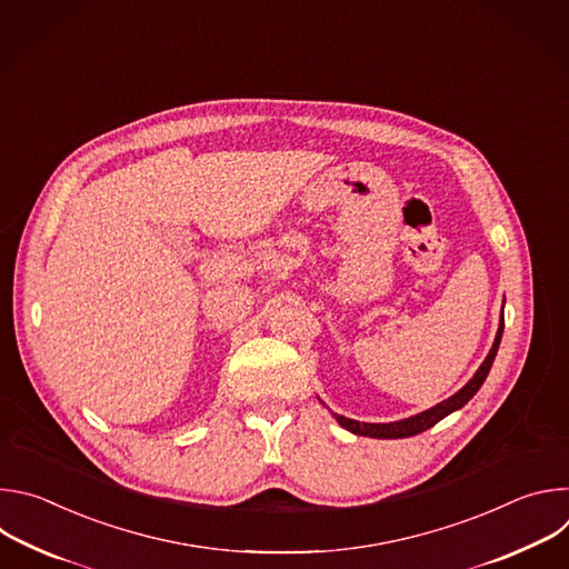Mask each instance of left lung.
<instances>
[{"instance_id":"obj_1","label":"left lung","mask_w":569,"mask_h":569,"mask_svg":"<svg viewBox=\"0 0 569 569\" xmlns=\"http://www.w3.org/2000/svg\"><path fill=\"white\" fill-rule=\"evenodd\" d=\"M502 333H505V306H502V317H500V327H498V333H496V342H493L489 356L483 358V362H481L479 369L475 371V376H472L457 393H452L450 398L437 402L435 408H430V410H426V412H419V415H415V417L400 419V421H391V423H362V421H353V419H347V417H342V415H336V412H331V415L336 417V421H338L345 430H349V432H353V435H358V437H371V439H405V437L421 435V432H426L428 428L437 426V423H439L441 419H446L448 415L461 410L463 405L477 393V389L483 385L486 376H489V371H491V367H493V360H496L498 349H500V342H502ZM321 405H323V402H321Z\"/></svg>"}]
</instances>
